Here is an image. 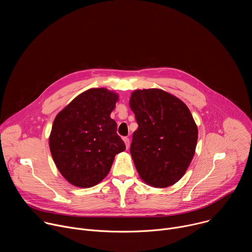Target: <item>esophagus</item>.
Segmentation results:
<instances>
[{"instance_id": "obj_1", "label": "esophagus", "mask_w": 252, "mask_h": 252, "mask_svg": "<svg viewBox=\"0 0 252 252\" xmlns=\"http://www.w3.org/2000/svg\"><path fill=\"white\" fill-rule=\"evenodd\" d=\"M123 139H124V141H125V143H126V149H128V147H129V138L126 137V136H125Z\"/></svg>"}]
</instances>
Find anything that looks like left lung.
<instances>
[{"label":"left lung","instance_id":"8db88e82","mask_svg":"<svg viewBox=\"0 0 252 252\" xmlns=\"http://www.w3.org/2000/svg\"><path fill=\"white\" fill-rule=\"evenodd\" d=\"M129 106L138 125L130 155L146 184L167 188L183 177L194 156L197 126L181 99L158 89L137 90Z\"/></svg>","mask_w":252,"mask_h":252}]
</instances>
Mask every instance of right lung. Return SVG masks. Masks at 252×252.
<instances>
[{
	"instance_id": "1",
	"label": "right lung",
	"mask_w": 252,
	"mask_h": 252,
	"mask_svg": "<svg viewBox=\"0 0 252 252\" xmlns=\"http://www.w3.org/2000/svg\"><path fill=\"white\" fill-rule=\"evenodd\" d=\"M119 96L106 89H91L60 112L53 124L50 150L66 181L92 188L109 173L116 155L126 150L111 119Z\"/></svg>"
}]
</instances>
